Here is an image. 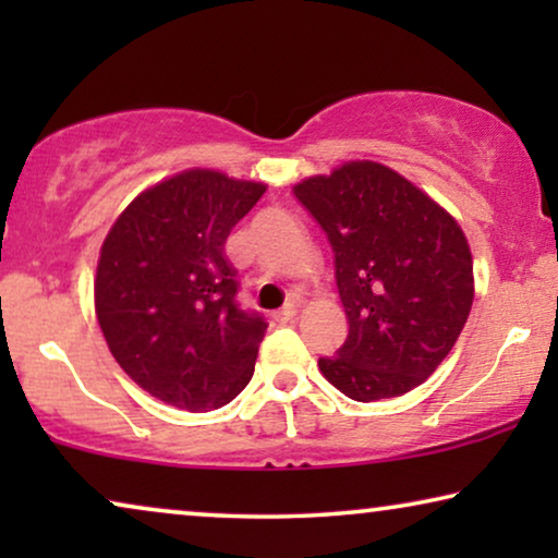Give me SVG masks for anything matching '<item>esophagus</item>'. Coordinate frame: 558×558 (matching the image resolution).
Returning a JSON list of instances; mask_svg holds the SVG:
<instances>
[{
  "mask_svg": "<svg viewBox=\"0 0 558 558\" xmlns=\"http://www.w3.org/2000/svg\"><path fill=\"white\" fill-rule=\"evenodd\" d=\"M296 304L292 302V304H287V307H281L279 312H274V323H279V325H287V323H294L296 319Z\"/></svg>",
  "mask_w": 558,
  "mask_h": 558,
  "instance_id": "esophagus-1",
  "label": "esophagus"
}]
</instances>
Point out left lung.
Instances as JSON below:
<instances>
[{"instance_id":"8db88e82","label":"left lung","mask_w":558,"mask_h":558,"mask_svg":"<svg viewBox=\"0 0 558 558\" xmlns=\"http://www.w3.org/2000/svg\"><path fill=\"white\" fill-rule=\"evenodd\" d=\"M294 197L323 228L348 338L319 371L353 401L424 384L468 323L472 256L462 228L429 195L378 162L302 180Z\"/></svg>"}]
</instances>
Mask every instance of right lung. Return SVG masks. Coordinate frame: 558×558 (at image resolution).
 I'll return each mask as SVG.
<instances>
[{"instance_id": "obj_1", "label": "right lung", "mask_w": 558, "mask_h": 558, "mask_svg": "<svg viewBox=\"0 0 558 558\" xmlns=\"http://www.w3.org/2000/svg\"><path fill=\"white\" fill-rule=\"evenodd\" d=\"M264 193L262 182L187 170L134 197L106 235L98 325L126 376L170 407L220 409L254 376L266 323L235 300L223 246Z\"/></svg>"}]
</instances>
